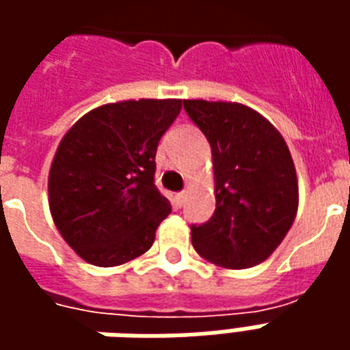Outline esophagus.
<instances>
[{"label": "esophagus", "instance_id": "esophagus-1", "mask_svg": "<svg viewBox=\"0 0 350 350\" xmlns=\"http://www.w3.org/2000/svg\"><path fill=\"white\" fill-rule=\"evenodd\" d=\"M185 197H187V195H185V191L178 193V195H176V206H180V208H182L183 202H185Z\"/></svg>", "mask_w": 350, "mask_h": 350}]
</instances>
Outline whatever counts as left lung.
<instances>
[{
  "mask_svg": "<svg viewBox=\"0 0 350 350\" xmlns=\"http://www.w3.org/2000/svg\"><path fill=\"white\" fill-rule=\"evenodd\" d=\"M212 146L215 212L191 225L200 257L232 270L270 257L298 210V180L279 131L238 103L183 100Z\"/></svg>",
  "mask_w": 350,
  "mask_h": 350,
  "instance_id": "1",
  "label": "left lung"
}]
</instances>
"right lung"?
Returning a JSON list of instances; mask_svg holds the SVG:
<instances>
[{"instance_id":"1","label":"right lung","mask_w":350,"mask_h":350,"mask_svg":"<svg viewBox=\"0 0 350 350\" xmlns=\"http://www.w3.org/2000/svg\"><path fill=\"white\" fill-rule=\"evenodd\" d=\"M180 99L105 105L59 142L49 176L57 230L86 262L118 266L152 247L172 206L155 185V153Z\"/></svg>"}]
</instances>
